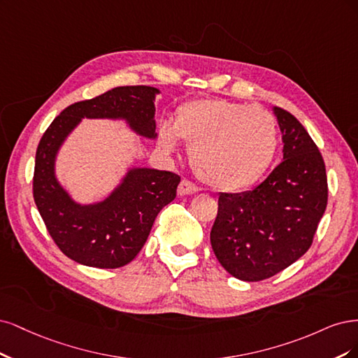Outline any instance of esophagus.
Segmentation results:
<instances>
[{"label": "esophagus", "mask_w": 358, "mask_h": 358, "mask_svg": "<svg viewBox=\"0 0 358 358\" xmlns=\"http://www.w3.org/2000/svg\"><path fill=\"white\" fill-rule=\"evenodd\" d=\"M198 190H199V189L196 187L193 182H190V181H187V180H182V181L180 182V186H178V196L193 194V193H196Z\"/></svg>", "instance_id": "obj_1"}]
</instances>
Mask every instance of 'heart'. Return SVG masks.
<instances>
[{"mask_svg": "<svg viewBox=\"0 0 358 358\" xmlns=\"http://www.w3.org/2000/svg\"><path fill=\"white\" fill-rule=\"evenodd\" d=\"M189 144L192 166L203 182L234 192L257 182L272 166L280 135L272 113L224 99L184 103L174 122H164L159 144L174 153Z\"/></svg>", "mask_w": 358, "mask_h": 358, "instance_id": "obj_1", "label": "heart"}]
</instances>
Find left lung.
<instances>
[{"label":"left lung","mask_w":358,"mask_h":358,"mask_svg":"<svg viewBox=\"0 0 358 358\" xmlns=\"http://www.w3.org/2000/svg\"><path fill=\"white\" fill-rule=\"evenodd\" d=\"M282 134V162L257 187L220 193L211 247L241 281H262L309 250L327 206L324 160L293 114L272 108Z\"/></svg>","instance_id":"1"}]
</instances>
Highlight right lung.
Listing matches in <instances>:
<instances>
[{
	"instance_id": "right-lung-1",
	"label": "right lung",
	"mask_w": 358,
	"mask_h": 358,
	"mask_svg": "<svg viewBox=\"0 0 358 358\" xmlns=\"http://www.w3.org/2000/svg\"><path fill=\"white\" fill-rule=\"evenodd\" d=\"M152 86L114 87L66 107L44 132L36 155L34 201L50 236L66 257L85 266L116 269L144 247L157 214L176 199L174 172L129 166L102 199L77 202L56 176V159L83 119L123 122L138 136L156 140V95Z\"/></svg>"
}]
</instances>
